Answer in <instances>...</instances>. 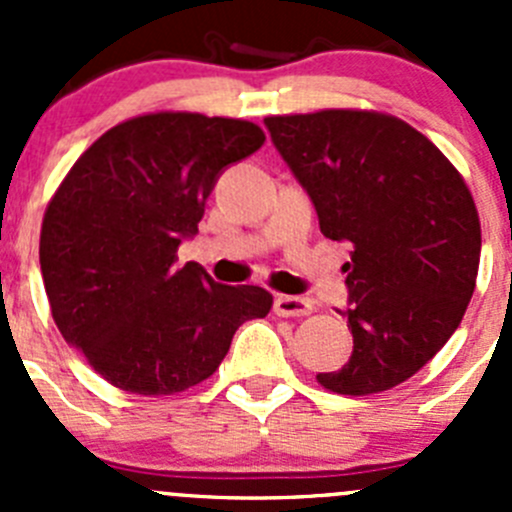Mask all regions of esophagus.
<instances>
[{"mask_svg": "<svg viewBox=\"0 0 512 512\" xmlns=\"http://www.w3.org/2000/svg\"><path fill=\"white\" fill-rule=\"evenodd\" d=\"M275 312L280 317H304L312 312V302L307 297H292V294H277Z\"/></svg>", "mask_w": 512, "mask_h": 512, "instance_id": "1", "label": "esophagus"}]
</instances>
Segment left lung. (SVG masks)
<instances>
[{
	"instance_id": "8db88e82",
	"label": "left lung",
	"mask_w": 512,
	"mask_h": 512,
	"mask_svg": "<svg viewBox=\"0 0 512 512\" xmlns=\"http://www.w3.org/2000/svg\"><path fill=\"white\" fill-rule=\"evenodd\" d=\"M329 240L354 245L347 262L354 352L317 374L329 391L394 389L451 339L473 297L480 220L453 163L401 118L359 108L267 116Z\"/></svg>"
}]
</instances>
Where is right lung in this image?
I'll list each match as a JSON object with an SVG mask.
<instances>
[{
    "mask_svg": "<svg viewBox=\"0 0 512 512\" xmlns=\"http://www.w3.org/2000/svg\"><path fill=\"white\" fill-rule=\"evenodd\" d=\"M262 143L252 121L143 113L91 143L56 188L39 240L51 317L116 389L170 396L200 384L237 327L272 309L267 289L175 265L218 175Z\"/></svg>",
    "mask_w": 512,
    "mask_h": 512,
    "instance_id": "obj_1",
    "label": "right lung"
}]
</instances>
